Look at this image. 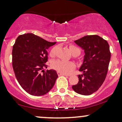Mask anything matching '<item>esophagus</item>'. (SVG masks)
Instances as JSON below:
<instances>
[{
  "instance_id": "1",
  "label": "esophagus",
  "mask_w": 122,
  "mask_h": 122,
  "mask_svg": "<svg viewBox=\"0 0 122 122\" xmlns=\"http://www.w3.org/2000/svg\"><path fill=\"white\" fill-rule=\"evenodd\" d=\"M57 75H58L59 76H68L67 75H66V74H63V73H61V72H59V71H57Z\"/></svg>"
}]
</instances>
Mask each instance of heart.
<instances>
[{
	"label": "heart",
	"instance_id": "obj_1",
	"mask_svg": "<svg viewBox=\"0 0 122 122\" xmlns=\"http://www.w3.org/2000/svg\"><path fill=\"white\" fill-rule=\"evenodd\" d=\"M57 47H54L50 52V55L54 56L55 55ZM69 50L71 53L74 56H78L80 54V50L78 47L74 46H70ZM51 67L57 71L61 72L63 74H68L72 71V70L75 68V65L74 63L71 61H66L61 60H57L53 61L51 64Z\"/></svg>",
	"mask_w": 122,
	"mask_h": 122
}]
</instances>
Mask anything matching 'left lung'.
I'll list each match as a JSON object with an SVG mask.
<instances>
[{"instance_id":"1","label":"left lung","mask_w":122,"mask_h":122,"mask_svg":"<svg viewBox=\"0 0 122 122\" xmlns=\"http://www.w3.org/2000/svg\"><path fill=\"white\" fill-rule=\"evenodd\" d=\"M84 50L83 63L79 70V81L72 88L76 93L88 96L96 92L107 74L111 52L108 42L98 35L85 36L74 41Z\"/></svg>"}]
</instances>
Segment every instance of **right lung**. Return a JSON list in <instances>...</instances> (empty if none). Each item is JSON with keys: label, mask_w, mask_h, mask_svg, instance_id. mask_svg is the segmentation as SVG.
I'll use <instances>...</instances> for the list:
<instances>
[{"label": "right lung", "mask_w": 122, "mask_h": 122, "mask_svg": "<svg viewBox=\"0 0 122 122\" xmlns=\"http://www.w3.org/2000/svg\"><path fill=\"white\" fill-rule=\"evenodd\" d=\"M56 42H49L33 33L19 36L12 51V65L18 82L31 95L43 96L52 88L58 77L47 68V50ZM43 72L41 75L40 72Z\"/></svg>", "instance_id": "1"}]
</instances>
